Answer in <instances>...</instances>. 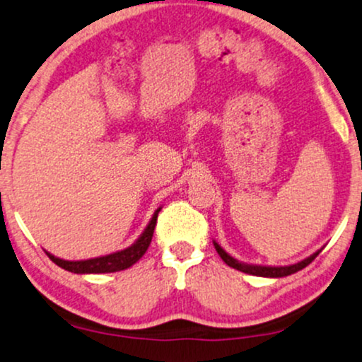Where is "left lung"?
Here are the masks:
<instances>
[{
  "label": "left lung",
  "mask_w": 362,
  "mask_h": 362,
  "mask_svg": "<svg viewBox=\"0 0 362 362\" xmlns=\"http://www.w3.org/2000/svg\"><path fill=\"white\" fill-rule=\"evenodd\" d=\"M214 247L228 267L239 269V272H243V273H247V275L267 276V278H281V276L293 275V273H297V272H300V269L308 267V264H310L312 261L317 258V255L322 251V250L315 251L313 255L308 256V258L298 261V263H295V264H288V267H263V264H247V263H243V261H238L236 258H233V256L228 255V252H226L223 247L217 245L216 241H214Z\"/></svg>",
  "instance_id": "left-lung-1"
}]
</instances>
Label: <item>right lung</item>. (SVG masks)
Masks as SVG:
<instances>
[{
	"label": "right lung",
	"mask_w": 362,
	"mask_h": 362,
	"mask_svg": "<svg viewBox=\"0 0 362 362\" xmlns=\"http://www.w3.org/2000/svg\"><path fill=\"white\" fill-rule=\"evenodd\" d=\"M162 211V207H158L151 216L150 223L139 234V238L133 243L132 246H128L126 250L111 252V255L106 256H99V258H90V259H79V261H69V259H62L57 258V256L50 255L49 251L47 256L54 261L57 267L67 269L71 273H77V275H90V273H115V272H121V269H126L129 267H133L136 261L145 255L148 246H150L151 238H153V230L156 226V217H158V212Z\"/></svg>",
	"instance_id": "right-lung-1"
}]
</instances>
